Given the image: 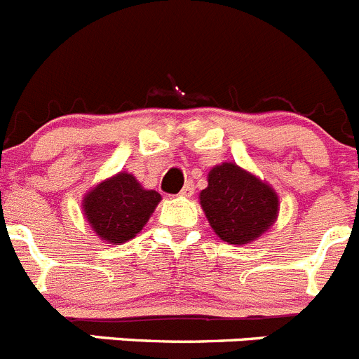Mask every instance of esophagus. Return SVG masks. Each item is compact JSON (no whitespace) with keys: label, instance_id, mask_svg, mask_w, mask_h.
<instances>
[{"label":"esophagus","instance_id":"34e87169","mask_svg":"<svg viewBox=\"0 0 359 359\" xmlns=\"http://www.w3.org/2000/svg\"><path fill=\"white\" fill-rule=\"evenodd\" d=\"M192 194H194V185L192 183H187V185L182 189V192H180V197H192Z\"/></svg>","mask_w":359,"mask_h":359}]
</instances>
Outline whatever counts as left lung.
Instances as JSON below:
<instances>
[{"instance_id":"left-lung-1","label":"left lung","mask_w":359,"mask_h":359,"mask_svg":"<svg viewBox=\"0 0 359 359\" xmlns=\"http://www.w3.org/2000/svg\"><path fill=\"white\" fill-rule=\"evenodd\" d=\"M199 203L215 235L233 245L259 238L272 228L279 213L276 190L235 162L212 167Z\"/></svg>"}]
</instances>
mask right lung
<instances>
[{
  "label": "right lung",
  "instance_id": "1",
  "mask_svg": "<svg viewBox=\"0 0 359 359\" xmlns=\"http://www.w3.org/2000/svg\"><path fill=\"white\" fill-rule=\"evenodd\" d=\"M160 201L156 190L144 189L133 174L121 170L92 187L81 210L97 238L121 245L142 231Z\"/></svg>",
  "mask_w": 359,
  "mask_h": 359
}]
</instances>
